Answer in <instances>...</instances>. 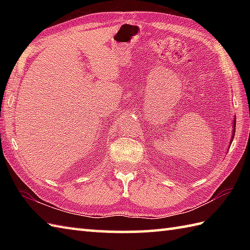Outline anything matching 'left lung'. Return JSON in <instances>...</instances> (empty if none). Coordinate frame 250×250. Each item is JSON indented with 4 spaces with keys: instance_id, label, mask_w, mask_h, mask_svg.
<instances>
[{
    "instance_id": "obj_1",
    "label": "left lung",
    "mask_w": 250,
    "mask_h": 250,
    "mask_svg": "<svg viewBox=\"0 0 250 250\" xmlns=\"http://www.w3.org/2000/svg\"><path fill=\"white\" fill-rule=\"evenodd\" d=\"M233 126H234V130H233V136H234V133H235V120H234V122H233ZM233 141V139H231V142Z\"/></svg>"
}]
</instances>
